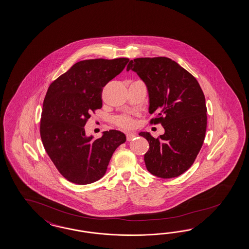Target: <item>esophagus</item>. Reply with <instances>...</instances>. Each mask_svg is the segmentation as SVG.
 <instances>
[{"instance_id": "obj_1", "label": "esophagus", "mask_w": 249, "mask_h": 249, "mask_svg": "<svg viewBox=\"0 0 249 249\" xmlns=\"http://www.w3.org/2000/svg\"><path fill=\"white\" fill-rule=\"evenodd\" d=\"M135 138H136V134L132 133V132H129V133H127V141H131V140H134Z\"/></svg>"}]
</instances>
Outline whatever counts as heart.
Returning <instances> with one entry per match:
<instances>
[{
	"instance_id": "1",
	"label": "heart",
	"mask_w": 249,
	"mask_h": 249,
	"mask_svg": "<svg viewBox=\"0 0 249 249\" xmlns=\"http://www.w3.org/2000/svg\"><path fill=\"white\" fill-rule=\"evenodd\" d=\"M118 124L122 127H130L133 126V121L127 117H122L119 119Z\"/></svg>"
}]
</instances>
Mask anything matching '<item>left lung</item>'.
<instances>
[{"label":"left lung","mask_w":249,"mask_h":249,"mask_svg":"<svg viewBox=\"0 0 249 249\" xmlns=\"http://www.w3.org/2000/svg\"><path fill=\"white\" fill-rule=\"evenodd\" d=\"M138 73L146 86L151 123H161L164 133L140 136L149 143L144 156L153 176L168 179L192 166L203 144L207 127L205 97L194 76L168 57H140L129 61L127 71Z\"/></svg>","instance_id":"left-lung-1"}]
</instances>
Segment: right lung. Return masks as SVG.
<instances>
[{
    "mask_svg": "<svg viewBox=\"0 0 249 249\" xmlns=\"http://www.w3.org/2000/svg\"><path fill=\"white\" fill-rule=\"evenodd\" d=\"M128 58L89 59L74 64L49 85L43 103L40 137L55 167L69 182L101 179L125 134L110 129L94 140L86 136L90 113L103 107V88L125 68Z\"/></svg>",
    "mask_w": 249,
    "mask_h": 249,
    "instance_id": "obj_1",
    "label": "right lung"
}]
</instances>
